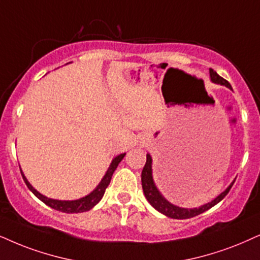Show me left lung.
<instances>
[{"mask_svg": "<svg viewBox=\"0 0 260 260\" xmlns=\"http://www.w3.org/2000/svg\"><path fill=\"white\" fill-rule=\"evenodd\" d=\"M210 79L213 84L222 85V86L228 87L229 90H233L231 84L223 79L222 77L216 73L215 71L210 68ZM235 182V180L233 181L231 185H229L226 188L223 190L221 194H218L215 199H212L211 202L204 204V205L199 206V208H193V209H187V208H181V206L174 205L167 200L162 196V193L159 192V189L157 188L156 183H154L153 175H152V157L150 156V153L146 154V163L145 167L143 168V172H141V186H143L144 194H145L147 202H149L151 205L153 206L157 211H159L163 215H166L167 217L174 218V219H186L194 217V216H198L200 213L205 212L206 210L211 209L212 206H215L216 204H218L221 200L224 198V197L228 194V192L231 190L233 183Z\"/></svg>", "mask_w": 260, "mask_h": 260, "instance_id": "1", "label": "left lung"}]
</instances>
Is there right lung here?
<instances>
[{
  "mask_svg": "<svg viewBox=\"0 0 260 260\" xmlns=\"http://www.w3.org/2000/svg\"><path fill=\"white\" fill-rule=\"evenodd\" d=\"M124 156H126V153H121L119 156L115 157V158L111 160L109 168H108L107 173L104 174L103 179L101 180V182L98 183L96 188L92 190L91 193H88L87 196L75 200H58V199L48 198V197L43 196L42 193H39L38 190L27 181V179H26V176L24 175V173H22L21 169L20 172H21L22 179H24V181L26 183V186L28 187V189L31 190V192L34 193L39 200H42L43 203L47 204V205L50 206L51 209L57 210V211L66 212V213H79V212L88 211V210H91L94 205H97V204L100 203V200L103 198L107 187L109 186L111 176H113L114 172L116 170L117 166H119V163L123 159Z\"/></svg>",
  "mask_w": 260,
  "mask_h": 260,
  "instance_id": "1",
  "label": "right lung"
}]
</instances>
